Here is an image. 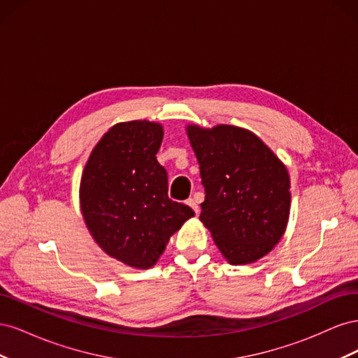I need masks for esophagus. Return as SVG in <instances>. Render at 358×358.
Returning a JSON list of instances; mask_svg holds the SVG:
<instances>
[{
	"label": "esophagus",
	"mask_w": 358,
	"mask_h": 358,
	"mask_svg": "<svg viewBox=\"0 0 358 358\" xmlns=\"http://www.w3.org/2000/svg\"><path fill=\"white\" fill-rule=\"evenodd\" d=\"M187 204L189 206V208H192V210L196 212V215L200 213V208H199V203H197L196 199H188V200H187Z\"/></svg>",
	"instance_id": "34e87169"
}]
</instances>
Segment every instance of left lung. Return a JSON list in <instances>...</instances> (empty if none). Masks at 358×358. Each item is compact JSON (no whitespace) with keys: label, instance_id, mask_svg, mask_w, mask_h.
Wrapping results in <instances>:
<instances>
[{"label":"left lung","instance_id":"8db88e82","mask_svg":"<svg viewBox=\"0 0 358 358\" xmlns=\"http://www.w3.org/2000/svg\"><path fill=\"white\" fill-rule=\"evenodd\" d=\"M206 197L200 220L230 264L254 263L280 241L289 215L285 166L248 129L188 127Z\"/></svg>","mask_w":358,"mask_h":358}]
</instances>
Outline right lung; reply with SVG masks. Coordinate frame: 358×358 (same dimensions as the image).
Masks as SVG:
<instances>
[{
    "label": "right lung",
    "mask_w": 358,
    "mask_h": 358,
    "mask_svg": "<svg viewBox=\"0 0 358 358\" xmlns=\"http://www.w3.org/2000/svg\"><path fill=\"white\" fill-rule=\"evenodd\" d=\"M162 127L121 122L107 131L86 162L80 208L106 254L136 268L152 267L170 236L194 210L169 199L167 171L157 161Z\"/></svg>",
    "instance_id": "obj_1"
}]
</instances>
